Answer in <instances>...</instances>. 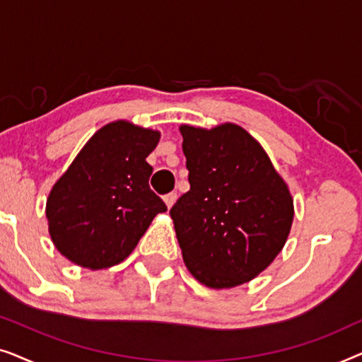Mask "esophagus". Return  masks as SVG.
<instances>
[{
    "label": "esophagus",
    "instance_id": "34e87169",
    "mask_svg": "<svg viewBox=\"0 0 362 362\" xmlns=\"http://www.w3.org/2000/svg\"><path fill=\"white\" fill-rule=\"evenodd\" d=\"M176 197H177L176 192H170V194H166V196H165V202H166V206H168V207H171L173 204H175V202H176Z\"/></svg>",
    "mask_w": 362,
    "mask_h": 362
}]
</instances>
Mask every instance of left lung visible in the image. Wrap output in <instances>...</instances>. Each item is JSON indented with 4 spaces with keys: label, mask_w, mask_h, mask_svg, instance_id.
<instances>
[{
    "label": "left lung",
    "mask_w": 362,
    "mask_h": 362,
    "mask_svg": "<svg viewBox=\"0 0 362 362\" xmlns=\"http://www.w3.org/2000/svg\"><path fill=\"white\" fill-rule=\"evenodd\" d=\"M189 191L170 214L187 270L209 288L255 279L280 250L293 199L260 143L244 128L181 125Z\"/></svg>",
    "instance_id": "8db88e82"
}]
</instances>
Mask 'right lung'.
<instances>
[{
  "label": "right lung",
  "mask_w": 362,
  "mask_h": 362,
  "mask_svg": "<svg viewBox=\"0 0 362 362\" xmlns=\"http://www.w3.org/2000/svg\"><path fill=\"white\" fill-rule=\"evenodd\" d=\"M158 141L160 132L118 120L86 143L46 204L49 234L64 257L92 270L120 264L168 211L148 185L146 156Z\"/></svg>",
  "instance_id": "add662e5"
}]
</instances>
